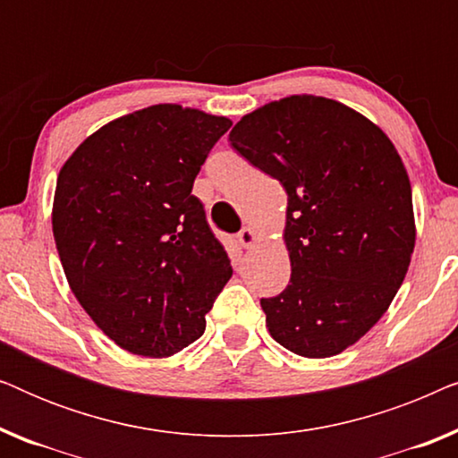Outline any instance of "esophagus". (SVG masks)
Segmentation results:
<instances>
[{"instance_id": "1", "label": "esophagus", "mask_w": 458, "mask_h": 458, "mask_svg": "<svg viewBox=\"0 0 458 458\" xmlns=\"http://www.w3.org/2000/svg\"><path fill=\"white\" fill-rule=\"evenodd\" d=\"M237 242H240L243 248H252L256 243V231L252 227H243L240 233H237Z\"/></svg>"}]
</instances>
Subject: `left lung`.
<instances>
[{
    "mask_svg": "<svg viewBox=\"0 0 458 458\" xmlns=\"http://www.w3.org/2000/svg\"><path fill=\"white\" fill-rule=\"evenodd\" d=\"M229 141L287 193L292 277L262 298L268 334L293 354L327 359L384 317L415 250L411 181L384 131L321 96L250 112Z\"/></svg>",
    "mask_w": 458,
    "mask_h": 458,
    "instance_id": "obj_1",
    "label": "left lung"
}]
</instances>
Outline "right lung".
Returning a JSON list of instances; mask_svg holds the SVG:
<instances>
[{"instance_id": "obj_1", "label": "right lung", "mask_w": 458, "mask_h": 458, "mask_svg": "<svg viewBox=\"0 0 458 458\" xmlns=\"http://www.w3.org/2000/svg\"><path fill=\"white\" fill-rule=\"evenodd\" d=\"M231 121L158 104L104 124L60 168L52 229L68 285L127 352L173 356L206 329L233 268L191 196Z\"/></svg>"}]
</instances>
